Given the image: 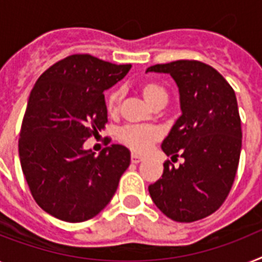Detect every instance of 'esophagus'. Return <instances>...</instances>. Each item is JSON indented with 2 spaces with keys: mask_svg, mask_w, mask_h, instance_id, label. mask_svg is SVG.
Listing matches in <instances>:
<instances>
[{
  "mask_svg": "<svg viewBox=\"0 0 262 262\" xmlns=\"http://www.w3.org/2000/svg\"><path fill=\"white\" fill-rule=\"evenodd\" d=\"M130 160H132V164H138V162H141L144 158L140 157V156H137V155H135V153H133V155H132V157H130Z\"/></svg>",
  "mask_w": 262,
  "mask_h": 262,
  "instance_id": "1",
  "label": "esophagus"
}]
</instances>
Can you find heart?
Masks as SVG:
<instances>
[{"label": "heart", "mask_w": 262, "mask_h": 262, "mask_svg": "<svg viewBox=\"0 0 262 262\" xmlns=\"http://www.w3.org/2000/svg\"><path fill=\"white\" fill-rule=\"evenodd\" d=\"M142 96L149 104L161 106L168 100V94L161 85L153 81H144L140 85ZM122 90L114 89L106 97V111L111 116H116L120 111L122 101ZM162 133L161 129L155 125H126L118 130V140L121 144L130 149L135 153H146L153 144L160 141Z\"/></svg>", "instance_id": "1"}]
</instances>
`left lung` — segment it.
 <instances>
[{"instance_id": "8db88e82", "label": "left lung", "mask_w": 262, "mask_h": 262, "mask_svg": "<svg viewBox=\"0 0 262 262\" xmlns=\"http://www.w3.org/2000/svg\"><path fill=\"white\" fill-rule=\"evenodd\" d=\"M146 72L169 73L180 92L182 114L161 148L179 168L165 161L161 179L149 193L165 216L193 223L216 212L229 194L238 168L243 132L234 90L214 68L194 60L158 63Z\"/></svg>"}]
</instances>
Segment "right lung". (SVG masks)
<instances>
[{"label":"right lung","instance_id":"1","mask_svg":"<svg viewBox=\"0 0 262 262\" xmlns=\"http://www.w3.org/2000/svg\"><path fill=\"white\" fill-rule=\"evenodd\" d=\"M130 68L73 54L45 70L33 86L19 132V161L33 199L53 217L93 219L117 190L130 151L113 144L96 156L83 142L105 129L104 90Z\"/></svg>","mask_w":262,"mask_h":262}]
</instances>
